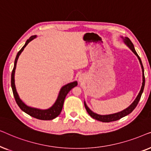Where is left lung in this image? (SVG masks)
<instances>
[{
	"label": "left lung",
	"mask_w": 151,
	"mask_h": 151,
	"mask_svg": "<svg viewBox=\"0 0 151 151\" xmlns=\"http://www.w3.org/2000/svg\"><path fill=\"white\" fill-rule=\"evenodd\" d=\"M124 42H125L126 44H127L128 46H129V48L131 49L132 51H133V52L135 53L136 55H137V58H138V59H139L140 65H141L142 69V77H143V82H142V86L141 90H140L139 94H138V96H137V98H136L135 101H134V102L132 103V104L130 105V106L128 107L127 109H124V110H123L122 111H121V112H119V113H114V114L106 115H101L96 114V113H95L93 112V111H91L90 109H89V108H88V107L86 106V103L84 102V106H85L86 110L88 112V114H89L90 116L91 117H93V119H97V120H98V121L102 122H113V121L118 120V119H121L122 117H125L126 115H129V113H131L132 111H133L134 109H135V107L137 106L138 102H139L140 98H141L142 94V93H143V91H144V85H145V77H144V67H143V65H142L141 59H140L139 56L137 55V52H136V51H135V48H134V46H133V43H132L131 40H130L129 38H127V37H126V38H124Z\"/></svg>",
	"instance_id": "obj_1"
}]
</instances>
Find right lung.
I'll list each match as a JSON object with an SVG mask.
<instances>
[{
    "label": "right lung",
    "instance_id": "obj_1",
    "mask_svg": "<svg viewBox=\"0 0 151 151\" xmlns=\"http://www.w3.org/2000/svg\"><path fill=\"white\" fill-rule=\"evenodd\" d=\"M36 37V36H31L30 38L27 40L25 45L22 47V49H20L17 53V55H16V59H15V62H14V69L12 70V72L11 84H12V91H13V94H14V98H15L16 103H17L18 106L20 107V109H21L22 111H24V112L26 113L27 114L29 115L30 116L35 117V118L36 119H41V120H51V119L55 118V117H58L60 115L62 109H63L64 101H65L66 96H67L68 93L71 91V88H73V87H75L76 86H77L78 82L76 81L73 82L63 86L61 88L58 97V99L57 100L55 101V104H53L51 108H49V109H47V110H40V109L31 108V107L27 106V105L24 104V103L22 102L21 100H20L19 98V96H18L17 91H16L15 83H14V73H15L16 63H17L18 57H19L20 53H22V51L24 50V47H25L27 45L31 42V41L34 40Z\"/></svg>",
    "mask_w": 151,
    "mask_h": 151
}]
</instances>
